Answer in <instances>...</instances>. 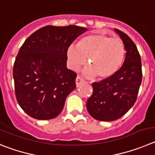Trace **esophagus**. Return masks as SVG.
Segmentation results:
<instances>
[{"label":"esophagus","mask_w":155,"mask_h":155,"mask_svg":"<svg viewBox=\"0 0 155 155\" xmlns=\"http://www.w3.org/2000/svg\"><path fill=\"white\" fill-rule=\"evenodd\" d=\"M83 82H84V80H83L81 77H79V76H77V77L76 78V85L77 87H79V85L82 83H83Z\"/></svg>","instance_id":"1"}]
</instances>
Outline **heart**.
I'll return each mask as SVG.
<instances>
[{"mask_svg":"<svg viewBox=\"0 0 155 155\" xmlns=\"http://www.w3.org/2000/svg\"><path fill=\"white\" fill-rule=\"evenodd\" d=\"M68 64L78 70L87 62L90 66L83 70L86 77L105 79L112 77L122 66L125 58L124 45L119 38H111L102 33H93L81 38L77 45H70L66 50Z\"/></svg>","mask_w":155,"mask_h":155,"instance_id":"heart-1","label":"heart"}]
</instances>
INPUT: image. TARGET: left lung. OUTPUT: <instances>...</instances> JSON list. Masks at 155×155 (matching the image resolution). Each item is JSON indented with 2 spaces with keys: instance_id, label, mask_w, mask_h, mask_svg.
Segmentation results:
<instances>
[{
  "instance_id": "8db88e82",
  "label": "left lung",
  "mask_w": 155,
  "mask_h": 155,
  "mask_svg": "<svg viewBox=\"0 0 155 155\" xmlns=\"http://www.w3.org/2000/svg\"><path fill=\"white\" fill-rule=\"evenodd\" d=\"M124 45L125 58L120 70L112 77L92 84L93 92L86 108L92 117L113 121L124 115L134 104L142 80L141 61L130 38L114 28Z\"/></svg>"
}]
</instances>
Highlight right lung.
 <instances>
[{
	"instance_id": "add662e5",
	"label": "right lung",
	"mask_w": 155,
	"mask_h": 155,
	"mask_svg": "<svg viewBox=\"0 0 155 155\" xmlns=\"http://www.w3.org/2000/svg\"><path fill=\"white\" fill-rule=\"evenodd\" d=\"M87 31L76 25H48L31 35L22 45L14 64L18 103L37 120L56 117L65 99L76 88V74L66 67V50Z\"/></svg>"
}]
</instances>
